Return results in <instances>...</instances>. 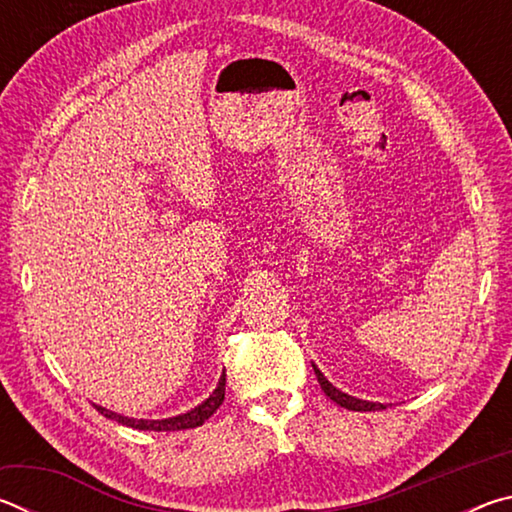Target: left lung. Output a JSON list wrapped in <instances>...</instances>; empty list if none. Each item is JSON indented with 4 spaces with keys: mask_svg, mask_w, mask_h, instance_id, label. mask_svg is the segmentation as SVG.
<instances>
[{
    "mask_svg": "<svg viewBox=\"0 0 512 512\" xmlns=\"http://www.w3.org/2000/svg\"><path fill=\"white\" fill-rule=\"evenodd\" d=\"M314 372H316L318 384H320V388H323V391H325V395L329 397V400H334L336 404L343 406V409H348V411H379V409H384V404H377V402H363V400H357V397L341 393L339 388L329 384V381L325 379L323 372H320L316 366H314Z\"/></svg>",
    "mask_w": 512,
    "mask_h": 512,
    "instance_id": "1",
    "label": "left lung"
}]
</instances>
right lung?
I'll return each mask as SVG.
<instances>
[{
	"instance_id": "add662e5",
	"label": "right lung",
	"mask_w": 512,
	"mask_h": 512,
	"mask_svg": "<svg viewBox=\"0 0 512 512\" xmlns=\"http://www.w3.org/2000/svg\"><path fill=\"white\" fill-rule=\"evenodd\" d=\"M225 400V372L219 379V386L214 388V393L207 397L203 404H198L196 409H192L189 413L176 415V418H167V420H135V418H124V415H117L103 406H97V411L101 415H106L110 420H117L119 424H126L131 429H140V431H180V429H194L201 427V424L210 418L212 413H216V409L223 404Z\"/></svg>"
}]
</instances>
